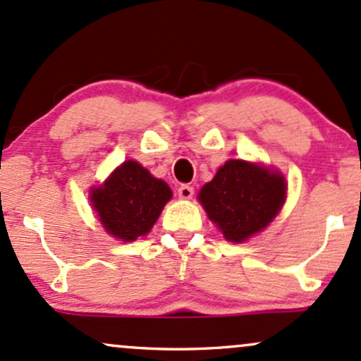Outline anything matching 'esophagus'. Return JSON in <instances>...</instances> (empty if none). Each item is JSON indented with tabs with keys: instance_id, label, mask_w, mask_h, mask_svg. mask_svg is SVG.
Listing matches in <instances>:
<instances>
[{
	"instance_id": "1",
	"label": "esophagus",
	"mask_w": 361,
	"mask_h": 361,
	"mask_svg": "<svg viewBox=\"0 0 361 361\" xmlns=\"http://www.w3.org/2000/svg\"><path fill=\"white\" fill-rule=\"evenodd\" d=\"M178 197L181 200H190L193 197V186L190 185H181L180 188H178Z\"/></svg>"
}]
</instances>
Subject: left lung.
Returning <instances> with one entry per match:
<instances>
[{
	"mask_svg": "<svg viewBox=\"0 0 361 361\" xmlns=\"http://www.w3.org/2000/svg\"><path fill=\"white\" fill-rule=\"evenodd\" d=\"M284 176L276 169L244 159H228L214 180L200 190L198 200L230 242H245L262 232L286 202Z\"/></svg>",
	"mask_w": 361,
	"mask_h": 361,
	"instance_id": "obj_1",
	"label": "left lung"
}]
</instances>
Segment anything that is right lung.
<instances>
[{"label": "right lung", "instance_id": "add662e5", "mask_svg": "<svg viewBox=\"0 0 361 361\" xmlns=\"http://www.w3.org/2000/svg\"><path fill=\"white\" fill-rule=\"evenodd\" d=\"M173 197L171 188L128 159L101 186L90 190V202L106 232L123 242L146 235Z\"/></svg>", "mask_w": 361, "mask_h": 361}]
</instances>
